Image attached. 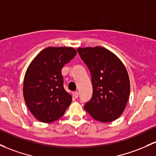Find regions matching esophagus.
Listing matches in <instances>:
<instances>
[{
    "instance_id": "obj_1",
    "label": "esophagus",
    "mask_w": 156,
    "mask_h": 156,
    "mask_svg": "<svg viewBox=\"0 0 156 156\" xmlns=\"http://www.w3.org/2000/svg\"><path fill=\"white\" fill-rule=\"evenodd\" d=\"M78 95H79L78 92H73V95H74V97L75 98H78Z\"/></svg>"
}]
</instances>
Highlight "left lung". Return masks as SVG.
<instances>
[{
  "label": "left lung",
  "instance_id": "obj_1",
  "mask_svg": "<svg viewBox=\"0 0 156 156\" xmlns=\"http://www.w3.org/2000/svg\"><path fill=\"white\" fill-rule=\"evenodd\" d=\"M90 69L93 92L84 105L95 120L111 122L121 116L129 98L130 84L125 66L115 55L101 47L78 48Z\"/></svg>",
  "mask_w": 156,
  "mask_h": 156
}]
</instances>
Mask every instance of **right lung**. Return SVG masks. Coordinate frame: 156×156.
Instances as JSON below:
<instances>
[{
  "label": "right lung",
  "mask_w": 156,
  "mask_h": 156,
  "mask_svg": "<svg viewBox=\"0 0 156 156\" xmlns=\"http://www.w3.org/2000/svg\"><path fill=\"white\" fill-rule=\"evenodd\" d=\"M72 47H47L27 68L23 98L27 107L39 121L51 123L64 115L72 96L64 88L61 69L76 55Z\"/></svg>",
  "instance_id": "add662e5"
}]
</instances>
